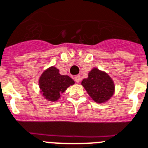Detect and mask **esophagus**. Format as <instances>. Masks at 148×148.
<instances>
[{"label": "esophagus", "instance_id": "34e87169", "mask_svg": "<svg viewBox=\"0 0 148 148\" xmlns=\"http://www.w3.org/2000/svg\"><path fill=\"white\" fill-rule=\"evenodd\" d=\"M74 80H75V82H76V83H80V75H76V76H74Z\"/></svg>", "mask_w": 148, "mask_h": 148}]
</instances>
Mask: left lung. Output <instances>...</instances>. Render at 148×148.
<instances>
[{"mask_svg":"<svg viewBox=\"0 0 148 148\" xmlns=\"http://www.w3.org/2000/svg\"><path fill=\"white\" fill-rule=\"evenodd\" d=\"M96 103H105L113 95L114 83L106 73L93 68L81 83Z\"/></svg>","mask_w":148,"mask_h":148,"instance_id":"left-lung-1","label":"left lung"}]
</instances>
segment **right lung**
<instances>
[{
	"instance_id": "obj_1",
	"label": "right lung",
	"mask_w": 148,
	"mask_h": 148,
	"mask_svg": "<svg viewBox=\"0 0 148 148\" xmlns=\"http://www.w3.org/2000/svg\"><path fill=\"white\" fill-rule=\"evenodd\" d=\"M74 81L68 75L60 74L59 70L51 67L43 72L39 79L41 93L45 99L55 102Z\"/></svg>"
}]
</instances>
